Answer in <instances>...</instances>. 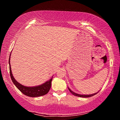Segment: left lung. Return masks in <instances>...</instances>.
<instances>
[{
  "label": "left lung",
  "instance_id": "1",
  "mask_svg": "<svg viewBox=\"0 0 120 120\" xmlns=\"http://www.w3.org/2000/svg\"><path fill=\"white\" fill-rule=\"evenodd\" d=\"M68 89L69 90V91L70 92V93H71L72 94H73L75 96H78V97H85V98H86V97H92L93 96H94V95H96L97 93H95V94H90V95H80V94H77V93H75L74 92H72V90H70V89H69L68 88Z\"/></svg>",
  "mask_w": 120,
  "mask_h": 120
}]
</instances>
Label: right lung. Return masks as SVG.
<instances>
[{
    "mask_svg": "<svg viewBox=\"0 0 120 120\" xmlns=\"http://www.w3.org/2000/svg\"><path fill=\"white\" fill-rule=\"evenodd\" d=\"M10 56H11V55H10ZM10 56L9 59L10 76H11L12 82H13L16 87H17L23 94L29 97H35L41 96L47 94L49 92V91L51 87V82L52 80V78L51 79H50L49 81H47V82H45V83H44V84L41 85H40V86L35 87H26L23 86V85H22L18 82L15 79L13 75H12L11 64H10Z\"/></svg>",
    "mask_w": 120,
    "mask_h": 120,
    "instance_id": "obj_1",
    "label": "right lung"
}]
</instances>
